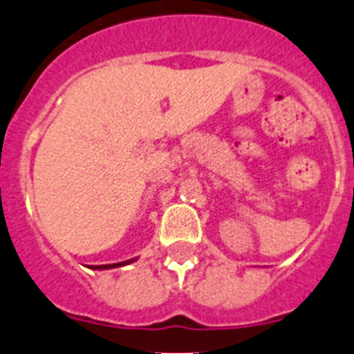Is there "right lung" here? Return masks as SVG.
<instances>
[{"instance_id":"right-lung-1","label":"right lung","mask_w":354,"mask_h":354,"mask_svg":"<svg viewBox=\"0 0 354 354\" xmlns=\"http://www.w3.org/2000/svg\"><path fill=\"white\" fill-rule=\"evenodd\" d=\"M136 259H129V261L117 262V264H102V266H90V270H113V268H122V266H127L131 262H134Z\"/></svg>"}]
</instances>
